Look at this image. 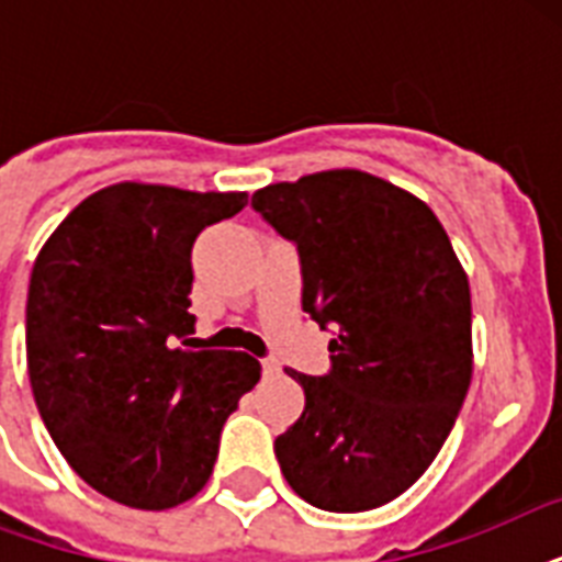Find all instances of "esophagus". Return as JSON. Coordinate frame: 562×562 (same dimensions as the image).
<instances>
[{"instance_id": "obj_1", "label": "esophagus", "mask_w": 562, "mask_h": 562, "mask_svg": "<svg viewBox=\"0 0 562 562\" xmlns=\"http://www.w3.org/2000/svg\"><path fill=\"white\" fill-rule=\"evenodd\" d=\"M262 373L265 375H277V373H280V364H277V359H262Z\"/></svg>"}]
</instances>
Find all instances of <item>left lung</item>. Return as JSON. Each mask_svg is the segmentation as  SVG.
<instances>
[{"label": "left lung", "instance_id": "left-lung-1", "mask_svg": "<svg viewBox=\"0 0 562 562\" xmlns=\"http://www.w3.org/2000/svg\"><path fill=\"white\" fill-rule=\"evenodd\" d=\"M297 247L303 312L329 341L324 375L285 370L306 408L273 440L291 490L333 514L402 496L435 461L472 379L470 282L426 203L335 169L250 198Z\"/></svg>", "mask_w": 562, "mask_h": 562}]
</instances>
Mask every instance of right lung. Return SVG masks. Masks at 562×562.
I'll return each mask as SVG.
<instances>
[{"label": "right lung", "mask_w": 562, "mask_h": 562, "mask_svg": "<svg viewBox=\"0 0 562 562\" xmlns=\"http://www.w3.org/2000/svg\"><path fill=\"white\" fill-rule=\"evenodd\" d=\"M245 203V192L116 183L78 203L34 262V402L69 467L119 505L192 498L221 428L262 375L247 352L187 350L194 238Z\"/></svg>", "instance_id": "1"}]
</instances>
